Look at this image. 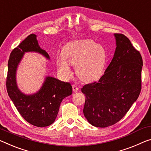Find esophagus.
Instances as JSON below:
<instances>
[{"instance_id":"obj_1","label":"esophagus","mask_w":151,"mask_h":151,"mask_svg":"<svg viewBox=\"0 0 151 151\" xmlns=\"http://www.w3.org/2000/svg\"><path fill=\"white\" fill-rule=\"evenodd\" d=\"M78 89H79V87H78L77 85H73V90L74 92H77Z\"/></svg>"}]
</instances>
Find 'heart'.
<instances>
[{
    "instance_id": "b5f03b06",
    "label": "heart",
    "mask_w": 151,
    "mask_h": 151,
    "mask_svg": "<svg viewBox=\"0 0 151 151\" xmlns=\"http://www.w3.org/2000/svg\"><path fill=\"white\" fill-rule=\"evenodd\" d=\"M63 56L57 58L59 70L64 75H70L69 64L76 65V75L81 80L89 82L99 77L106 62V50L92 40H81L66 45Z\"/></svg>"
}]
</instances>
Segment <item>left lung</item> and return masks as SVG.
<instances>
[{
  "instance_id": "1",
  "label": "left lung",
  "mask_w": 151,
  "mask_h": 151,
  "mask_svg": "<svg viewBox=\"0 0 151 151\" xmlns=\"http://www.w3.org/2000/svg\"><path fill=\"white\" fill-rule=\"evenodd\" d=\"M114 35L116 49L104 75L81 88L85 95L84 116L99 128L118 122L138 99L142 88L140 53L124 34Z\"/></svg>"
}]
</instances>
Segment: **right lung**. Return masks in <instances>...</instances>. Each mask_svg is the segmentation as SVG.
<instances>
[{"label":"right lung","instance_id":"add662e5","mask_svg":"<svg viewBox=\"0 0 151 151\" xmlns=\"http://www.w3.org/2000/svg\"><path fill=\"white\" fill-rule=\"evenodd\" d=\"M26 52H40L49 58L47 52L38 45L36 35L33 33L28 35L10 54L6 81L7 93L21 116L27 122L37 127H45L54 122L62 101L72 94L73 88L70 83L48 76L37 93L23 94L17 87L15 73Z\"/></svg>","mask_w":151,"mask_h":151}]
</instances>
